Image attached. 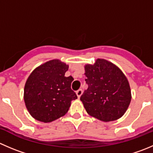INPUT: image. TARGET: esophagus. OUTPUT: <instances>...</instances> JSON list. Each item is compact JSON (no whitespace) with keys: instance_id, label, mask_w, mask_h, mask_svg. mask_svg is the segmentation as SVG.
I'll use <instances>...</instances> for the list:
<instances>
[{"instance_id":"34e87169","label":"esophagus","mask_w":153,"mask_h":153,"mask_svg":"<svg viewBox=\"0 0 153 153\" xmlns=\"http://www.w3.org/2000/svg\"><path fill=\"white\" fill-rule=\"evenodd\" d=\"M81 94H82V90H81V89H80V90H77V91H76V95H77V96H78V98L81 97Z\"/></svg>"}]
</instances>
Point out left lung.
<instances>
[{
  "label": "left lung",
  "mask_w": 153,
  "mask_h": 153,
  "mask_svg": "<svg viewBox=\"0 0 153 153\" xmlns=\"http://www.w3.org/2000/svg\"><path fill=\"white\" fill-rule=\"evenodd\" d=\"M88 89L81 96L87 114L104 122L120 119L131 99L128 79L118 66L105 59L84 66Z\"/></svg>",
  "instance_id": "8db88e82"
}]
</instances>
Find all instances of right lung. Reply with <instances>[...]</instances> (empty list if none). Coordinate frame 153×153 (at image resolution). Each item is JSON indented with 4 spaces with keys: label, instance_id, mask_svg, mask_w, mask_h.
<instances>
[{
    "label": "right lung",
    "instance_id": "add662e5",
    "mask_svg": "<svg viewBox=\"0 0 153 153\" xmlns=\"http://www.w3.org/2000/svg\"><path fill=\"white\" fill-rule=\"evenodd\" d=\"M69 69L60 60H51L36 68L24 89V100L28 112L35 120L51 123L64 116L71 102L77 96L71 89L72 76L66 77Z\"/></svg>",
    "mask_w": 153,
    "mask_h": 153
}]
</instances>
